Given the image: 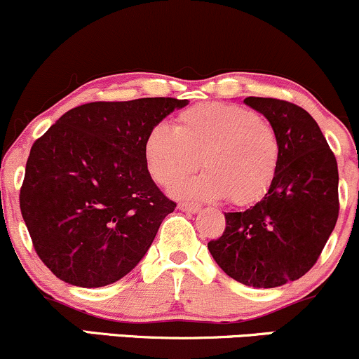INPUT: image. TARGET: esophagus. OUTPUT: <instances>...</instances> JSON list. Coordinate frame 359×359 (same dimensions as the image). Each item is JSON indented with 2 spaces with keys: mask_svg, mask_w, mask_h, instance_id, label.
Wrapping results in <instances>:
<instances>
[{
  "mask_svg": "<svg viewBox=\"0 0 359 359\" xmlns=\"http://www.w3.org/2000/svg\"><path fill=\"white\" fill-rule=\"evenodd\" d=\"M178 208L181 212H187V213H196L198 210H200V205H195V203H188V201H181L178 205Z\"/></svg>",
  "mask_w": 359,
  "mask_h": 359,
  "instance_id": "34e87169",
  "label": "esophagus"
}]
</instances>
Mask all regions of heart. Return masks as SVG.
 Returning <instances> with one entry per match:
<instances>
[{
    "label": "heart",
    "instance_id": "b5f03b06",
    "mask_svg": "<svg viewBox=\"0 0 359 359\" xmlns=\"http://www.w3.org/2000/svg\"><path fill=\"white\" fill-rule=\"evenodd\" d=\"M147 170L156 183L171 188L196 170L203 175L175 189L184 196L250 205L269 191L280 163L277 130L254 109L205 102L175 117L172 129L154 126L144 141Z\"/></svg>",
    "mask_w": 359,
    "mask_h": 359
}]
</instances>
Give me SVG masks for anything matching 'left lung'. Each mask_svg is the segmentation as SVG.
<instances>
[{
  "label": "left lung",
  "instance_id": "8db88e82",
  "mask_svg": "<svg viewBox=\"0 0 359 359\" xmlns=\"http://www.w3.org/2000/svg\"><path fill=\"white\" fill-rule=\"evenodd\" d=\"M267 117L280 141L273 183L245 212L225 213L208 250L222 271L252 287H279L318 262L339 215L338 163L318 122L299 105L269 97L243 100Z\"/></svg>",
  "mask_w": 359,
  "mask_h": 359
}]
</instances>
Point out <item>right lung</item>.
Returning a JSON list of instances; mask_svg holds the SVG:
<instances>
[{
    "instance_id": "add662e5",
    "label": "right lung",
    "mask_w": 359,
    "mask_h": 359,
    "mask_svg": "<svg viewBox=\"0 0 359 359\" xmlns=\"http://www.w3.org/2000/svg\"><path fill=\"white\" fill-rule=\"evenodd\" d=\"M188 100L147 97L65 112L29 151L20 210L36 255L58 279L102 287L151 247L176 203L147 171V133Z\"/></svg>"
}]
</instances>
